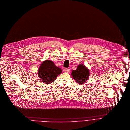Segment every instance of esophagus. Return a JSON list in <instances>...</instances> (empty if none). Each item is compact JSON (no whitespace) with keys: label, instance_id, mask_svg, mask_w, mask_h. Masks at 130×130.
Here are the masks:
<instances>
[{"label":"esophagus","instance_id":"34e87169","mask_svg":"<svg viewBox=\"0 0 130 130\" xmlns=\"http://www.w3.org/2000/svg\"><path fill=\"white\" fill-rule=\"evenodd\" d=\"M64 71L68 73H69L70 72V69L69 68H66L64 69Z\"/></svg>","mask_w":130,"mask_h":130}]
</instances>
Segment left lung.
Instances as JSON below:
<instances>
[{
	"instance_id": "obj_1",
	"label": "left lung",
	"mask_w": 130,
	"mask_h": 130,
	"mask_svg": "<svg viewBox=\"0 0 130 130\" xmlns=\"http://www.w3.org/2000/svg\"><path fill=\"white\" fill-rule=\"evenodd\" d=\"M89 71L86 67L82 64H79L76 70L72 72L73 78L79 84H82L87 80L89 76Z\"/></svg>"
}]
</instances>
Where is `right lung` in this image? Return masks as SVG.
<instances>
[{
  "label": "right lung",
  "mask_w": 130,
  "mask_h": 130,
  "mask_svg": "<svg viewBox=\"0 0 130 130\" xmlns=\"http://www.w3.org/2000/svg\"><path fill=\"white\" fill-rule=\"evenodd\" d=\"M62 73L61 69L56 67L52 61L46 60L41 64L38 70L39 78L45 83L49 84L55 80Z\"/></svg>",
  "instance_id": "right-lung-1"
}]
</instances>
